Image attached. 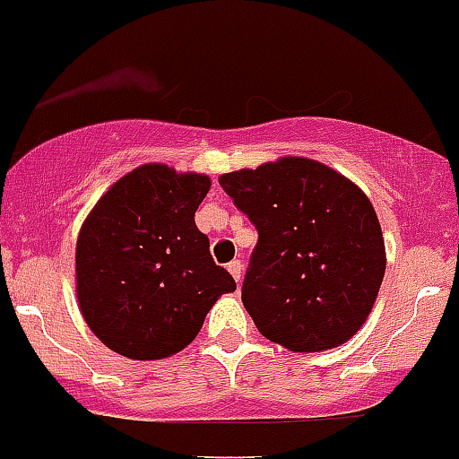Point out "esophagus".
<instances>
[{
	"mask_svg": "<svg viewBox=\"0 0 459 459\" xmlns=\"http://www.w3.org/2000/svg\"><path fill=\"white\" fill-rule=\"evenodd\" d=\"M227 270L232 273V277L237 279V283H241V273H243V264L241 261H232V264H227Z\"/></svg>",
	"mask_w": 459,
	"mask_h": 459,
	"instance_id": "1",
	"label": "esophagus"
}]
</instances>
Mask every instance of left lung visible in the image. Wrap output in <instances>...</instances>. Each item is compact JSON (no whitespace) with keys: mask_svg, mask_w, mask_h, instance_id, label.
I'll return each mask as SVG.
<instances>
[{"mask_svg":"<svg viewBox=\"0 0 459 459\" xmlns=\"http://www.w3.org/2000/svg\"><path fill=\"white\" fill-rule=\"evenodd\" d=\"M218 182L259 232L241 290L259 333L304 353L356 335L387 264L365 191L322 161L292 155Z\"/></svg>","mask_w":459,"mask_h":459,"instance_id":"1","label":"left lung"}]
</instances>
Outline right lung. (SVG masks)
Segmentation results:
<instances>
[{
  "label": "right lung",
  "instance_id": "1",
  "mask_svg": "<svg viewBox=\"0 0 459 459\" xmlns=\"http://www.w3.org/2000/svg\"><path fill=\"white\" fill-rule=\"evenodd\" d=\"M212 180L142 164L94 204L76 241V298L91 333L133 360H160L198 335L222 292L237 290L213 264L195 209Z\"/></svg>",
  "mask_w": 459,
  "mask_h": 459
}]
</instances>
